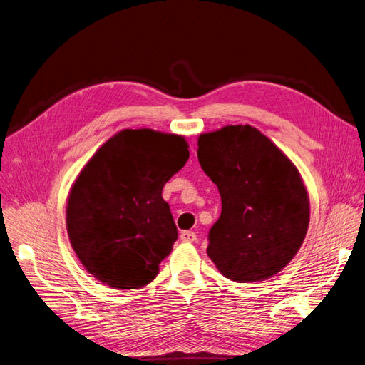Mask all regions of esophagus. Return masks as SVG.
Listing matches in <instances>:
<instances>
[{"label": "esophagus", "mask_w": 365, "mask_h": 365, "mask_svg": "<svg viewBox=\"0 0 365 365\" xmlns=\"http://www.w3.org/2000/svg\"><path fill=\"white\" fill-rule=\"evenodd\" d=\"M180 239L183 242H195L197 240V235L194 232H191V230H185V232L180 233Z\"/></svg>", "instance_id": "obj_1"}]
</instances>
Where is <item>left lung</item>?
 Returning <instances> with one entry per match:
<instances>
[{
	"label": "left lung",
	"mask_w": 365,
	"mask_h": 365,
	"mask_svg": "<svg viewBox=\"0 0 365 365\" xmlns=\"http://www.w3.org/2000/svg\"><path fill=\"white\" fill-rule=\"evenodd\" d=\"M197 155L222 203L207 235L210 260L237 282L274 277L307 235L309 203L298 170L250 125L200 135Z\"/></svg>",
	"instance_id": "obj_1"
}]
</instances>
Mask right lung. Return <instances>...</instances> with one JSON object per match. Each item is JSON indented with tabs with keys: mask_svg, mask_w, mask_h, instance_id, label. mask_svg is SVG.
Wrapping results in <instances>:
<instances>
[{
	"mask_svg": "<svg viewBox=\"0 0 365 365\" xmlns=\"http://www.w3.org/2000/svg\"><path fill=\"white\" fill-rule=\"evenodd\" d=\"M190 158L183 137L125 129L79 173L67 201L72 248L87 271L114 289H141L178 240L162 187Z\"/></svg>",
	"mask_w": 365,
	"mask_h": 365,
	"instance_id": "1",
	"label": "right lung"
}]
</instances>
